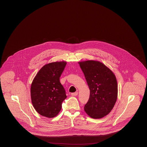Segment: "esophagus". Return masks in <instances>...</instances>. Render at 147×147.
Masks as SVG:
<instances>
[{"label": "esophagus", "instance_id": "34e87169", "mask_svg": "<svg viewBox=\"0 0 147 147\" xmlns=\"http://www.w3.org/2000/svg\"><path fill=\"white\" fill-rule=\"evenodd\" d=\"M78 92H73V93H71V95L72 96H77V95H78Z\"/></svg>", "mask_w": 147, "mask_h": 147}]
</instances>
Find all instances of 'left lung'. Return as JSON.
<instances>
[{
    "label": "left lung",
    "instance_id": "8db88e82",
    "mask_svg": "<svg viewBox=\"0 0 147 147\" xmlns=\"http://www.w3.org/2000/svg\"><path fill=\"white\" fill-rule=\"evenodd\" d=\"M90 89V97L84 110L92 118L109 114L117 97V84L113 72L102 62L88 60L79 62Z\"/></svg>",
    "mask_w": 147,
    "mask_h": 147
}]
</instances>
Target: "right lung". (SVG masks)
<instances>
[{"label":"right lung","mask_w":147,"mask_h":147,"mask_svg":"<svg viewBox=\"0 0 147 147\" xmlns=\"http://www.w3.org/2000/svg\"><path fill=\"white\" fill-rule=\"evenodd\" d=\"M66 62H55L44 65L37 73L31 85L32 105L41 115L52 118L58 115L66 91L59 82Z\"/></svg>","instance_id":"right-lung-1"}]
</instances>
